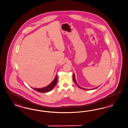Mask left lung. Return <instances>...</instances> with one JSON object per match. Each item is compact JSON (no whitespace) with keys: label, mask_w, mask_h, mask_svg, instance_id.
I'll list each match as a JSON object with an SVG mask.
<instances>
[{"label":"left lung","mask_w":128,"mask_h":128,"mask_svg":"<svg viewBox=\"0 0 128 128\" xmlns=\"http://www.w3.org/2000/svg\"><path fill=\"white\" fill-rule=\"evenodd\" d=\"M73 80H74V82H75V84H76V85H77L78 86V87H79L80 88V89H82V90H91V89H85V88H82V87H81L79 85H78V84H77V82H76V77H75V75H74V74H73ZM98 87H96V88H93V89H96V88H97Z\"/></svg>","instance_id":"obj_1"}]
</instances>
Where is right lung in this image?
I'll return each mask as SVG.
<instances>
[{
    "mask_svg": "<svg viewBox=\"0 0 128 128\" xmlns=\"http://www.w3.org/2000/svg\"><path fill=\"white\" fill-rule=\"evenodd\" d=\"M57 82V75L56 76L54 80H53L52 82L49 85H48L46 87H43L42 88H32L34 90H35L36 91H37L39 92H50V90H52V89L54 87V86L56 85Z\"/></svg>",
    "mask_w": 128,
    "mask_h": 128,
    "instance_id": "1",
    "label": "right lung"
}]
</instances>
